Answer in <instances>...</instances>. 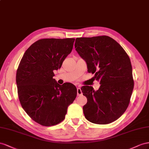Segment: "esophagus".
<instances>
[{
	"instance_id": "obj_1",
	"label": "esophagus",
	"mask_w": 149,
	"mask_h": 149,
	"mask_svg": "<svg viewBox=\"0 0 149 149\" xmlns=\"http://www.w3.org/2000/svg\"><path fill=\"white\" fill-rule=\"evenodd\" d=\"M77 95H81L82 94L81 88H80V87H78L77 88Z\"/></svg>"
}]
</instances>
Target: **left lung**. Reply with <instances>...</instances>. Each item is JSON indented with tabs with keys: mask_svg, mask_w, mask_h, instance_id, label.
Returning <instances> with one entry per match:
<instances>
[{
	"mask_svg": "<svg viewBox=\"0 0 149 149\" xmlns=\"http://www.w3.org/2000/svg\"><path fill=\"white\" fill-rule=\"evenodd\" d=\"M75 48L86 62L87 71L94 74V80L100 84L97 91L88 86L81 88L87 99L83 107L85 117L96 124L114 122L128 107L134 88L129 56L118 42L106 36L77 38Z\"/></svg>",
	"mask_w": 149,
	"mask_h": 149,
	"instance_id": "left-lung-1",
	"label": "left lung"
}]
</instances>
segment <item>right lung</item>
I'll return each instance as SVG.
<instances>
[{
    "mask_svg": "<svg viewBox=\"0 0 149 149\" xmlns=\"http://www.w3.org/2000/svg\"><path fill=\"white\" fill-rule=\"evenodd\" d=\"M75 39H42L25 51L16 74L21 105L41 125H57L64 120L69 105L77 96L71 83L62 86L53 77L73 49Z\"/></svg>",
    "mask_w": 149,
    "mask_h": 149,
    "instance_id": "right-lung-1",
    "label": "right lung"
}]
</instances>
